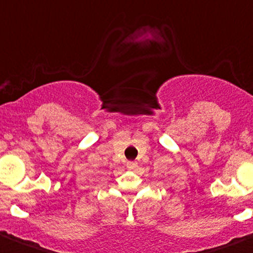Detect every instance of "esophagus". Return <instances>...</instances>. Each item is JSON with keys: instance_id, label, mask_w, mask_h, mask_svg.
<instances>
[{"instance_id": "34e87169", "label": "esophagus", "mask_w": 253, "mask_h": 253, "mask_svg": "<svg viewBox=\"0 0 253 253\" xmlns=\"http://www.w3.org/2000/svg\"><path fill=\"white\" fill-rule=\"evenodd\" d=\"M137 167L136 162H127V168L129 169H134Z\"/></svg>"}]
</instances>
